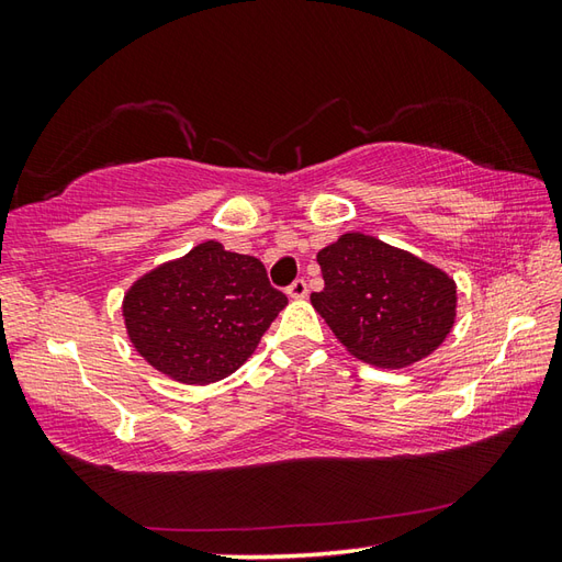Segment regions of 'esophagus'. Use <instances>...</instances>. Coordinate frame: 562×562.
I'll use <instances>...</instances> for the list:
<instances>
[{"label": "esophagus", "instance_id": "1", "mask_svg": "<svg viewBox=\"0 0 562 562\" xmlns=\"http://www.w3.org/2000/svg\"><path fill=\"white\" fill-rule=\"evenodd\" d=\"M288 294L292 296V300H304V296L308 294V288H306V282H304V280H294V282L290 284V290H288Z\"/></svg>", "mask_w": 562, "mask_h": 562}]
</instances>
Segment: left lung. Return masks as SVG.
Wrapping results in <instances>:
<instances>
[{
    "instance_id": "left-lung-1",
    "label": "left lung",
    "mask_w": 562,
    "mask_h": 562,
    "mask_svg": "<svg viewBox=\"0 0 562 562\" xmlns=\"http://www.w3.org/2000/svg\"><path fill=\"white\" fill-rule=\"evenodd\" d=\"M326 288L312 294L350 355L398 369L432 355L457 318V284L408 250L360 232L318 250Z\"/></svg>"
}]
</instances>
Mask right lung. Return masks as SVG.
Instances as JSON below:
<instances>
[{
	"label": "right lung",
	"mask_w": 562,
	"mask_h": 562,
	"mask_svg": "<svg viewBox=\"0 0 562 562\" xmlns=\"http://www.w3.org/2000/svg\"><path fill=\"white\" fill-rule=\"evenodd\" d=\"M288 296L254 256L195 246L127 290V336L145 360L181 384H212L241 367Z\"/></svg>",
	"instance_id": "right-lung-1"
}]
</instances>
